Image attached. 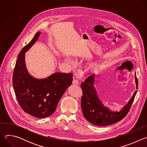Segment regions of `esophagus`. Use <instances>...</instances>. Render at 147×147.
<instances>
[{
  "instance_id": "34e87169",
  "label": "esophagus",
  "mask_w": 147,
  "mask_h": 147,
  "mask_svg": "<svg viewBox=\"0 0 147 147\" xmlns=\"http://www.w3.org/2000/svg\"><path fill=\"white\" fill-rule=\"evenodd\" d=\"M78 83H79V81L77 79H74V80H73V84L77 85V84H78Z\"/></svg>"
}]
</instances>
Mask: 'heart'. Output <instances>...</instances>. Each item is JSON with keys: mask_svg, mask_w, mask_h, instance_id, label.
Returning <instances> with one entry per match:
<instances>
[{"mask_svg": "<svg viewBox=\"0 0 147 147\" xmlns=\"http://www.w3.org/2000/svg\"><path fill=\"white\" fill-rule=\"evenodd\" d=\"M66 60L68 63H74V61L71 59H67Z\"/></svg>", "mask_w": 147, "mask_h": 147, "instance_id": "1", "label": "heart"}]
</instances>
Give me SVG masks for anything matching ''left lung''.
Segmentation results:
<instances>
[{
  "mask_svg": "<svg viewBox=\"0 0 147 147\" xmlns=\"http://www.w3.org/2000/svg\"><path fill=\"white\" fill-rule=\"evenodd\" d=\"M95 76L94 74L87 77L81 84L82 96L81 99V107L84 117L91 123L105 126L122 120L129 112L137 91H135L128 103L120 111H112L105 107L98 96L94 87ZM136 89H138V80L135 73Z\"/></svg>",
  "mask_w": 147,
  "mask_h": 147,
  "instance_id": "8db88e82",
  "label": "left lung"
}]
</instances>
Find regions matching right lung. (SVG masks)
<instances>
[{
  "instance_id": "obj_1",
  "label": "right lung",
  "mask_w": 147,
  "mask_h": 147,
  "mask_svg": "<svg viewBox=\"0 0 147 147\" xmlns=\"http://www.w3.org/2000/svg\"><path fill=\"white\" fill-rule=\"evenodd\" d=\"M40 34L37 32L19 53L13 76V86L20 107L36 118L48 117L54 113L59 100L73 80L71 73H55L42 79L35 78L29 74L26 65V53L37 41Z\"/></svg>"
}]
</instances>
